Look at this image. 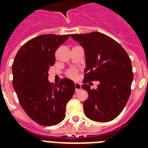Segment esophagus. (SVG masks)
Listing matches in <instances>:
<instances>
[{"mask_svg":"<svg viewBox=\"0 0 148 148\" xmlns=\"http://www.w3.org/2000/svg\"><path fill=\"white\" fill-rule=\"evenodd\" d=\"M82 89V86L79 83H75V92H78V90H80Z\"/></svg>","mask_w":148,"mask_h":148,"instance_id":"obj_1","label":"esophagus"}]
</instances>
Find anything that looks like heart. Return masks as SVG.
Listing matches in <instances>:
<instances>
[{"instance_id":"b5f03b06","label":"heart","mask_w":148,"mask_h":148,"mask_svg":"<svg viewBox=\"0 0 148 148\" xmlns=\"http://www.w3.org/2000/svg\"><path fill=\"white\" fill-rule=\"evenodd\" d=\"M77 75H78V71L75 69H72V70H69L67 73L68 76L72 78H76Z\"/></svg>"}]
</instances>
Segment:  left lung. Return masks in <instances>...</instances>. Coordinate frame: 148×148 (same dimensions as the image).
<instances>
[{
    "mask_svg": "<svg viewBox=\"0 0 148 148\" xmlns=\"http://www.w3.org/2000/svg\"><path fill=\"white\" fill-rule=\"evenodd\" d=\"M84 49L86 68L82 88L88 93L84 101L85 116L99 122L116 119L125 108L133 79L131 61L124 48L101 32L70 35ZM99 80L96 90L88 81Z\"/></svg>",
    "mask_w": 148,
    "mask_h": 148,
    "instance_id": "obj_1",
    "label": "left lung"
}]
</instances>
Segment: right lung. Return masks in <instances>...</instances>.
Segmentation results:
<instances>
[{
	"label": "right lung",
	"mask_w": 148,
	"mask_h": 148,
	"mask_svg": "<svg viewBox=\"0 0 148 148\" xmlns=\"http://www.w3.org/2000/svg\"><path fill=\"white\" fill-rule=\"evenodd\" d=\"M70 35H40L23 44L12 64V85L21 106L30 119L43 126L64 119L66 105L75 92V83L67 78L58 84L48 81L56 61L55 52Z\"/></svg>",
	"instance_id": "obj_1"
}]
</instances>
